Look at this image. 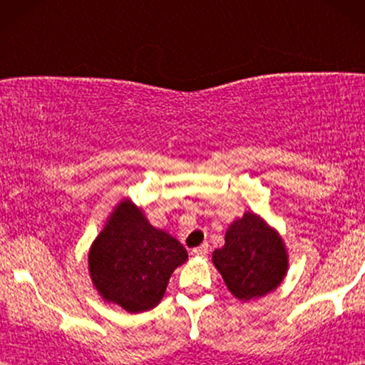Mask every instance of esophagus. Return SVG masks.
I'll use <instances>...</instances> for the list:
<instances>
[{
  "label": "esophagus",
  "mask_w": 365,
  "mask_h": 365,
  "mask_svg": "<svg viewBox=\"0 0 365 365\" xmlns=\"http://www.w3.org/2000/svg\"><path fill=\"white\" fill-rule=\"evenodd\" d=\"M207 249H209L207 244H202V246L194 247L192 251H191V254H192V256H196V257H204L207 254Z\"/></svg>",
  "instance_id": "1"
}]
</instances>
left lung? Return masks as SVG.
<instances>
[{"mask_svg": "<svg viewBox=\"0 0 365 365\" xmlns=\"http://www.w3.org/2000/svg\"><path fill=\"white\" fill-rule=\"evenodd\" d=\"M224 246L212 252V264L239 301L276 291L287 274L286 244L276 229L256 212H244L227 227Z\"/></svg>", "mask_w": 365, "mask_h": 365, "instance_id": "8db88e82", "label": "left lung"}]
</instances>
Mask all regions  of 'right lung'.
I'll return each mask as SVG.
<instances>
[{"label":"right lung","instance_id":"obj_1","mask_svg":"<svg viewBox=\"0 0 365 365\" xmlns=\"http://www.w3.org/2000/svg\"><path fill=\"white\" fill-rule=\"evenodd\" d=\"M186 261L182 244L154 227L128 197L114 206L88 254L99 296L131 314L156 307L174 269Z\"/></svg>","mask_w":365,"mask_h":365}]
</instances>
